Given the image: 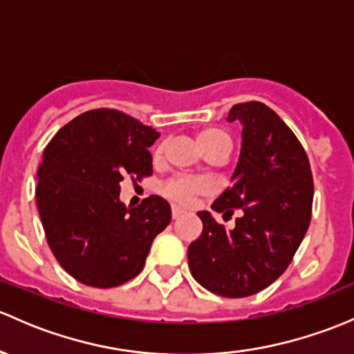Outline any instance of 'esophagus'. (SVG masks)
Masks as SVG:
<instances>
[{
	"mask_svg": "<svg viewBox=\"0 0 354 354\" xmlns=\"http://www.w3.org/2000/svg\"><path fill=\"white\" fill-rule=\"evenodd\" d=\"M183 214H185V212L181 210V208H178V207H173V210H171V217H173L174 221H176V218H180V217H183Z\"/></svg>",
	"mask_w": 354,
	"mask_h": 354,
	"instance_id": "1",
	"label": "esophagus"
}]
</instances>
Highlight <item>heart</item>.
Listing matches in <instances>:
<instances>
[{
	"label": "heart",
	"mask_w": 354,
	"mask_h": 354,
	"mask_svg": "<svg viewBox=\"0 0 354 354\" xmlns=\"http://www.w3.org/2000/svg\"><path fill=\"white\" fill-rule=\"evenodd\" d=\"M198 142L207 154L224 152V154L229 156L230 149H232V140H230L229 133L221 129L202 130L198 133ZM165 151L166 144H161L154 152L156 159H161ZM208 192H210V187H208L207 181L192 176H174L162 185V193H165L167 198L174 200L178 203H189L195 196L205 195Z\"/></svg>",
	"instance_id": "heart-1"
}]
</instances>
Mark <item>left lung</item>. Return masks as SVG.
<instances>
[{
    "mask_svg": "<svg viewBox=\"0 0 354 354\" xmlns=\"http://www.w3.org/2000/svg\"><path fill=\"white\" fill-rule=\"evenodd\" d=\"M243 124V146L232 185L212 203L224 217L237 212L225 229L210 212H198L202 236L188 248L193 278L208 292L229 299L254 295L292 263L312 217L314 180L302 144L288 125L261 102L237 103L227 122Z\"/></svg>",
    "mask_w": 354,
    "mask_h": 354,
    "instance_id": "1",
    "label": "left lung"
}]
</instances>
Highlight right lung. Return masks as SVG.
Masks as SVG:
<instances>
[{
    "label": "right lung",
    "mask_w": 354,
    "mask_h": 354,
    "mask_svg": "<svg viewBox=\"0 0 354 354\" xmlns=\"http://www.w3.org/2000/svg\"><path fill=\"white\" fill-rule=\"evenodd\" d=\"M159 132L113 109L81 113L44 151L35 188L47 243L59 265L96 288L124 285L142 271L152 241L171 222L158 195L120 202V181L152 174L149 147Z\"/></svg>",
    "instance_id": "obj_1"
}]
</instances>
